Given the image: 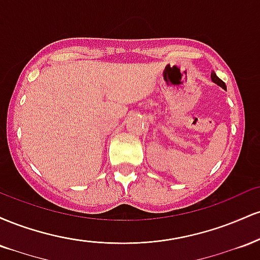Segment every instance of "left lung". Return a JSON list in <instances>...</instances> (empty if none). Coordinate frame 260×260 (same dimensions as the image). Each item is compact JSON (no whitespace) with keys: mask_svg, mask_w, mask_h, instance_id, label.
<instances>
[{"mask_svg":"<svg viewBox=\"0 0 260 260\" xmlns=\"http://www.w3.org/2000/svg\"><path fill=\"white\" fill-rule=\"evenodd\" d=\"M211 80H213V82H214V83H216V84H217V85H220V86H221V88H222V89H226V84H225V83H223V82H222V80H221V79H220V78H219V77H217V76H216V74H215V73H214V72H211Z\"/></svg>","mask_w":260,"mask_h":260,"instance_id":"8db88e82","label":"left lung"}]
</instances>
